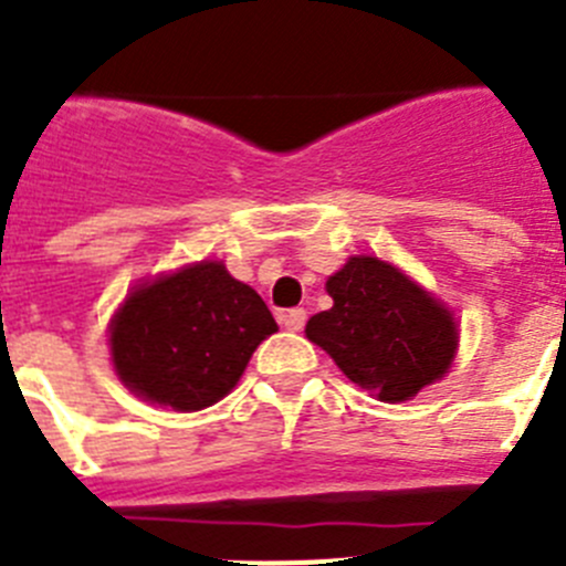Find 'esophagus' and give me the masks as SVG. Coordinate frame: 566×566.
<instances>
[{"label": "esophagus", "instance_id": "obj_1", "mask_svg": "<svg viewBox=\"0 0 566 566\" xmlns=\"http://www.w3.org/2000/svg\"><path fill=\"white\" fill-rule=\"evenodd\" d=\"M283 326H286L289 332H303V326H306V312H303V308L286 312L283 314Z\"/></svg>", "mask_w": 566, "mask_h": 566}]
</instances>
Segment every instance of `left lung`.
I'll return each mask as SVG.
<instances>
[{
	"mask_svg": "<svg viewBox=\"0 0 566 566\" xmlns=\"http://www.w3.org/2000/svg\"><path fill=\"white\" fill-rule=\"evenodd\" d=\"M326 292L334 306L308 319L306 337L354 385L382 402H405L448 374L457 319L397 266L357 254L326 280Z\"/></svg>",
	"mask_w": 566,
	"mask_h": 566,
	"instance_id": "left-lung-1",
	"label": "left lung"
}]
</instances>
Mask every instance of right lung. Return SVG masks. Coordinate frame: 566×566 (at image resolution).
Masks as SVG:
<instances>
[{"label": "right lung", "mask_w": 566, "mask_h": 566, "mask_svg": "<svg viewBox=\"0 0 566 566\" xmlns=\"http://www.w3.org/2000/svg\"><path fill=\"white\" fill-rule=\"evenodd\" d=\"M272 312L221 260H201L127 294L109 323L113 368L129 391L175 411L227 397L269 334Z\"/></svg>", "instance_id": "right-lung-1"}]
</instances>
